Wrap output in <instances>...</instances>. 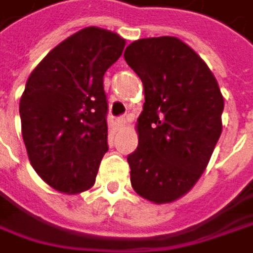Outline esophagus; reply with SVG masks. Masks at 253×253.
Listing matches in <instances>:
<instances>
[{
  "label": "esophagus",
  "instance_id": "34e87169",
  "mask_svg": "<svg viewBox=\"0 0 253 253\" xmlns=\"http://www.w3.org/2000/svg\"><path fill=\"white\" fill-rule=\"evenodd\" d=\"M128 121H129V116H121V118H118V124H119L121 126H124Z\"/></svg>",
  "mask_w": 253,
  "mask_h": 253
}]
</instances>
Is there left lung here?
<instances>
[{
  "label": "left lung",
  "instance_id": "obj_1",
  "mask_svg": "<svg viewBox=\"0 0 253 253\" xmlns=\"http://www.w3.org/2000/svg\"><path fill=\"white\" fill-rule=\"evenodd\" d=\"M124 58L144 87L138 146L128 155L131 185L147 201L173 203L210 161L222 132L224 97L207 64L177 37L135 40Z\"/></svg>",
  "mask_w": 253,
  "mask_h": 253
}]
</instances>
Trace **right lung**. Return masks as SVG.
Listing matches in <instances>:
<instances>
[{
  "label": "right lung",
  "instance_id": "right-lung-1",
  "mask_svg": "<svg viewBox=\"0 0 253 253\" xmlns=\"http://www.w3.org/2000/svg\"><path fill=\"white\" fill-rule=\"evenodd\" d=\"M125 39L87 26L53 47L33 70L20 97L22 137L37 174L62 194L95 183L107 146L104 73Z\"/></svg>",
  "mask_w": 253,
  "mask_h": 253
}]
</instances>
